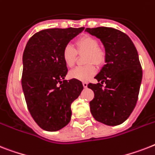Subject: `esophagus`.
<instances>
[{
	"mask_svg": "<svg viewBox=\"0 0 155 155\" xmlns=\"http://www.w3.org/2000/svg\"><path fill=\"white\" fill-rule=\"evenodd\" d=\"M83 86H84V88H87V82H83Z\"/></svg>",
	"mask_w": 155,
	"mask_h": 155,
	"instance_id": "1",
	"label": "esophagus"
}]
</instances>
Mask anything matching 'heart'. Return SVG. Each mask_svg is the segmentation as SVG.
<instances>
[{"mask_svg":"<svg viewBox=\"0 0 155 155\" xmlns=\"http://www.w3.org/2000/svg\"><path fill=\"white\" fill-rule=\"evenodd\" d=\"M76 49L70 45H65L62 51V59L65 65L71 68L75 64L77 53H86L85 62L88 64L79 66L69 72V77L79 81H87L95 75L97 69L95 63L98 66H102L106 61V52L99 46L97 38L91 35H84L75 41Z\"/></svg>","mask_w":155,"mask_h":155,"instance_id":"heart-1","label":"heart"}]
</instances>
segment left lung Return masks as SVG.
<instances>
[{"instance_id": "left-lung-1", "label": "left lung", "mask_w": 155, "mask_h": 155, "mask_svg": "<svg viewBox=\"0 0 155 155\" xmlns=\"http://www.w3.org/2000/svg\"><path fill=\"white\" fill-rule=\"evenodd\" d=\"M85 31L100 39L106 51V64L95 77L100 83L87 85L95 94L91 112L98 122L119 125L130 116L138 100L143 78L138 51L130 37L119 30L98 27Z\"/></svg>"}]
</instances>
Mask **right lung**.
<instances>
[{"label": "right lung", "instance_id": "add662e5", "mask_svg": "<svg viewBox=\"0 0 155 155\" xmlns=\"http://www.w3.org/2000/svg\"><path fill=\"white\" fill-rule=\"evenodd\" d=\"M84 29L41 30L26 45L21 84L28 109L43 130L56 131L68 125L71 103L84 89L79 80H64L68 68L62 59L65 45Z\"/></svg>", "mask_w": 155, "mask_h": 155}]
</instances>
